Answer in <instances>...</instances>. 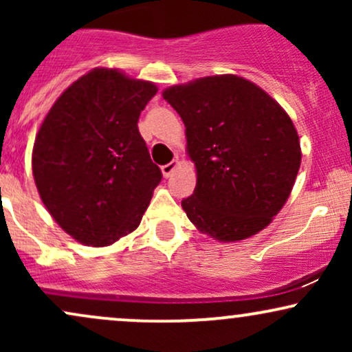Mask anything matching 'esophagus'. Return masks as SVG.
<instances>
[{
    "instance_id": "esophagus-1",
    "label": "esophagus",
    "mask_w": 352,
    "mask_h": 352,
    "mask_svg": "<svg viewBox=\"0 0 352 352\" xmlns=\"http://www.w3.org/2000/svg\"><path fill=\"white\" fill-rule=\"evenodd\" d=\"M179 164H180V162H179V157H175V159H173L172 162L162 165V173H164L165 179H168V177L172 175L173 170H175V168L179 167Z\"/></svg>"
}]
</instances>
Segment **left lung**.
<instances>
[{
	"label": "left lung",
	"mask_w": 352,
	"mask_h": 352,
	"mask_svg": "<svg viewBox=\"0 0 352 352\" xmlns=\"http://www.w3.org/2000/svg\"><path fill=\"white\" fill-rule=\"evenodd\" d=\"M185 124L197 187L182 207L220 241L256 235L283 208L301 165L300 137L276 100L243 78L210 76L164 91Z\"/></svg>",
	"instance_id": "obj_1"
}]
</instances>
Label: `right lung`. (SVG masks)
<instances>
[{"instance_id": "obj_1", "label": "right lung", "mask_w": 352, "mask_h": 352, "mask_svg": "<svg viewBox=\"0 0 352 352\" xmlns=\"http://www.w3.org/2000/svg\"><path fill=\"white\" fill-rule=\"evenodd\" d=\"M155 92V84L98 67L71 84L41 124L36 187L80 243L107 246L134 232L162 180L137 127Z\"/></svg>"}]
</instances>
